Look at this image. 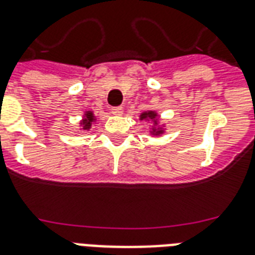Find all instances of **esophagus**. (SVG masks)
<instances>
[{
	"label": "esophagus",
	"mask_w": 255,
	"mask_h": 255,
	"mask_svg": "<svg viewBox=\"0 0 255 255\" xmlns=\"http://www.w3.org/2000/svg\"><path fill=\"white\" fill-rule=\"evenodd\" d=\"M111 112L114 115H122V114H123V107H120V106H118V107H112Z\"/></svg>",
	"instance_id": "1"
}]
</instances>
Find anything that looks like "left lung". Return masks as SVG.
<instances>
[{"label": "left lung", "mask_w": 255, "mask_h": 255, "mask_svg": "<svg viewBox=\"0 0 255 255\" xmlns=\"http://www.w3.org/2000/svg\"><path fill=\"white\" fill-rule=\"evenodd\" d=\"M155 116L156 114H153V112H145V114L141 115V119H145V118H148V119H153Z\"/></svg>", "instance_id": "1"}]
</instances>
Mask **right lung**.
Wrapping results in <instances>:
<instances>
[{
    "instance_id": "obj_1",
    "label": "right lung",
    "mask_w": 255,
    "mask_h": 255,
    "mask_svg": "<svg viewBox=\"0 0 255 255\" xmlns=\"http://www.w3.org/2000/svg\"><path fill=\"white\" fill-rule=\"evenodd\" d=\"M91 122H92V114L91 112H87V114H86L85 120H83V127H85L86 129H88V128L91 127Z\"/></svg>"
}]
</instances>
